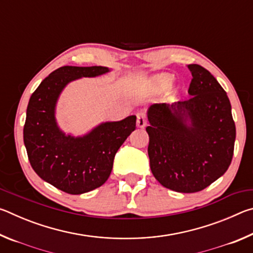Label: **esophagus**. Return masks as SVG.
<instances>
[{
	"instance_id": "obj_1",
	"label": "esophagus",
	"mask_w": 253,
	"mask_h": 253,
	"mask_svg": "<svg viewBox=\"0 0 253 253\" xmlns=\"http://www.w3.org/2000/svg\"><path fill=\"white\" fill-rule=\"evenodd\" d=\"M137 127L139 128H144L146 126V115H145L144 111H139L137 114Z\"/></svg>"
}]
</instances>
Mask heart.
<instances>
[{
	"instance_id": "1",
	"label": "heart",
	"mask_w": 253,
	"mask_h": 253,
	"mask_svg": "<svg viewBox=\"0 0 253 253\" xmlns=\"http://www.w3.org/2000/svg\"><path fill=\"white\" fill-rule=\"evenodd\" d=\"M173 83V77L169 74H162L154 77L152 80L153 87L158 91L166 90Z\"/></svg>"
}]
</instances>
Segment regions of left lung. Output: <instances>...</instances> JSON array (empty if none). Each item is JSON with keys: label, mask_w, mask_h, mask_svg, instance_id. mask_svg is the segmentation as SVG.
I'll return each mask as SVG.
<instances>
[{"label": "left lung", "mask_w": 253, "mask_h": 253, "mask_svg": "<svg viewBox=\"0 0 253 253\" xmlns=\"http://www.w3.org/2000/svg\"><path fill=\"white\" fill-rule=\"evenodd\" d=\"M187 100L147 110L151 169L163 186L194 193L216 181L232 161L235 125L224 89L200 65H188Z\"/></svg>", "instance_id": "1"}]
</instances>
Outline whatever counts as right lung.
<instances>
[{
	"instance_id": "right-lung-1",
	"label": "right lung",
	"mask_w": 253,
	"mask_h": 253,
	"mask_svg": "<svg viewBox=\"0 0 253 253\" xmlns=\"http://www.w3.org/2000/svg\"><path fill=\"white\" fill-rule=\"evenodd\" d=\"M109 71L101 66L61 67L42 81L29 100L23 140L30 164L43 181L66 193L83 194L101 186L109 177L119 147L136 128L135 115L101 123L77 137L58 126L55 107L66 85Z\"/></svg>"
}]
</instances>
